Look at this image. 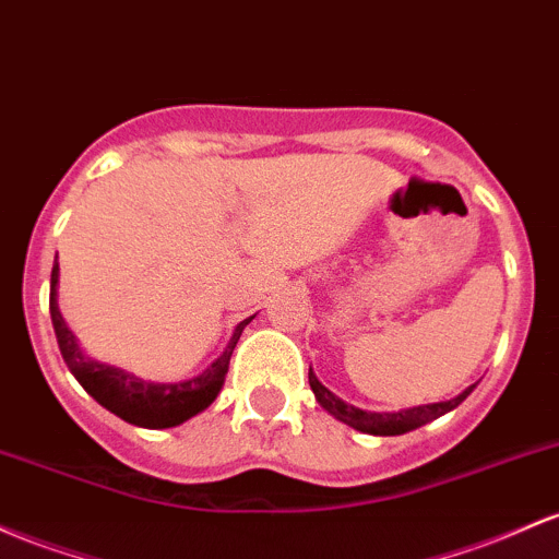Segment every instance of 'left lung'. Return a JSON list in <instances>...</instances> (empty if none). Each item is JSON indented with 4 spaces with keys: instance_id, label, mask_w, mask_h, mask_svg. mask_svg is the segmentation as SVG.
<instances>
[{
    "instance_id": "1",
    "label": "left lung",
    "mask_w": 559,
    "mask_h": 559,
    "mask_svg": "<svg viewBox=\"0 0 559 559\" xmlns=\"http://www.w3.org/2000/svg\"><path fill=\"white\" fill-rule=\"evenodd\" d=\"M310 379V388L316 392L318 403H321L323 408L329 411L331 416H336L340 421H345L353 429H360V432L366 435H382V438H388V435H403V432H411V429L427 425V421L438 419V416L449 414L459 406V403L464 401V397L469 395L472 390H475V384L467 388L462 392V395L451 397V401H443V403H429V406H416V408H406V411H397V414H371V411H360L355 406H347L345 401H340V397L334 395V392H329L323 388L321 382L316 379V373H308Z\"/></svg>"
}]
</instances>
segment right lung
Returning <instances> with one entry per match:
<instances>
[{"label":"right lung","mask_w":559,"mask_h":559,"mask_svg":"<svg viewBox=\"0 0 559 559\" xmlns=\"http://www.w3.org/2000/svg\"><path fill=\"white\" fill-rule=\"evenodd\" d=\"M50 316L55 336H58L60 355H63L66 366H69L73 377L79 379L84 390L100 403L103 408H108L110 414H116L119 419L130 421L134 427L145 429H164V427H177L182 421L195 416L199 411H204L210 403L217 397V392L223 390L225 373H228L230 355L236 349L238 336L251 318L241 321L233 331V340L225 347V353L199 377L188 379V382H175V384H156V382H143V379L132 377V373L114 369V366L97 364V360L84 358L82 349H79L76 340L66 326L63 316L58 310V262L52 265V278H50Z\"/></svg>","instance_id":"add662e5"}]
</instances>
